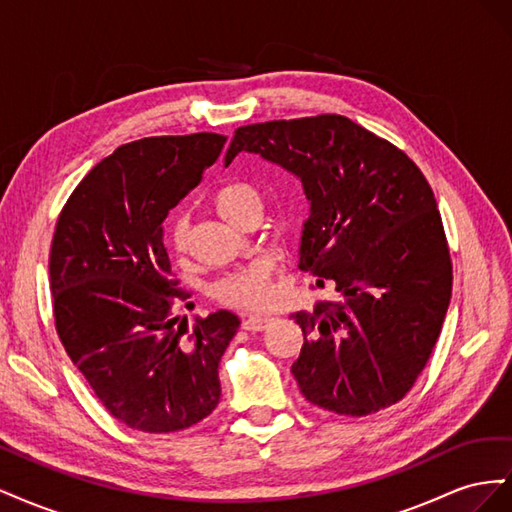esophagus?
I'll return each instance as SVG.
<instances>
[{"instance_id": "esophagus-1", "label": "esophagus", "mask_w": 512, "mask_h": 512, "mask_svg": "<svg viewBox=\"0 0 512 512\" xmlns=\"http://www.w3.org/2000/svg\"><path fill=\"white\" fill-rule=\"evenodd\" d=\"M271 320H273V318H269V316H247V318H243L241 327H243L245 331L258 333V331H265V329L269 327V324H271Z\"/></svg>"}]
</instances>
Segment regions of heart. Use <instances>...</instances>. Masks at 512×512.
<instances>
[{"mask_svg": "<svg viewBox=\"0 0 512 512\" xmlns=\"http://www.w3.org/2000/svg\"><path fill=\"white\" fill-rule=\"evenodd\" d=\"M256 200H260L258 192L250 183H228L213 194V207L224 220L232 224L235 215L245 205L256 203ZM168 243L177 254H183L188 250V232H185L183 224H175L170 228ZM271 275H273L271 260L258 258L250 262V265L224 275L222 280L213 284L211 292L222 305L239 307V309H256L271 301V294H273Z\"/></svg>", "mask_w": 512, "mask_h": 512, "instance_id": "1", "label": "heart"}]
</instances>
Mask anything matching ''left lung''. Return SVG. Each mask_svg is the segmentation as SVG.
<instances>
[{"instance_id": "left-lung-1", "label": "left lung", "mask_w": 512, "mask_h": 512, "mask_svg": "<svg viewBox=\"0 0 512 512\" xmlns=\"http://www.w3.org/2000/svg\"><path fill=\"white\" fill-rule=\"evenodd\" d=\"M241 151L301 179L312 213L299 267L342 297L292 314L305 339L290 369L303 397L342 416L397 404L429 361L453 290L451 252L421 168L342 115L241 126L226 166Z\"/></svg>"}]
</instances>
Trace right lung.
Returning a JSON list of instances; mask_svg holds the SVG:
<instances>
[{"label":"right lung","instance_id":"add662e5","mask_svg":"<svg viewBox=\"0 0 512 512\" xmlns=\"http://www.w3.org/2000/svg\"><path fill=\"white\" fill-rule=\"evenodd\" d=\"M226 136H149L121 145L76 185L51 243L53 318L68 356L117 421L173 433L220 404L218 365L239 318L188 322L164 220L220 158ZM188 305V303H185Z\"/></svg>","mask_w":512,"mask_h":512}]
</instances>
